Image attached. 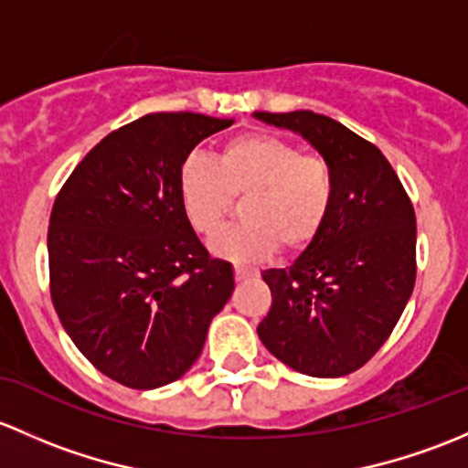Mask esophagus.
Segmentation results:
<instances>
[{
  "label": "esophagus",
  "instance_id": "obj_1",
  "mask_svg": "<svg viewBox=\"0 0 468 468\" xmlns=\"http://www.w3.org/2000/svg\"><path fill=\"white\" fill-rule=\"evenodd\" d=\"M234 277H236V282H245V279L252 277V270L243 268V266H234Z\"/></svg>",
  "mask_w": 468,
  "mask_h": 468
}]
</instances>
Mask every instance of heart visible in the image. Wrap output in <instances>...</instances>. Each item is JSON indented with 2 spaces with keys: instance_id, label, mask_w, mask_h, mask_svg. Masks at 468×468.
<instances>
[{
  "instance_id": "b5f03b06",
  "label": "heart",
  "mask_w": 468,
  "mask_h": 468,
  "mask_svg": "<svg viewBox=\"0 0 468 468\" xmlns=\"http://www.w3.org/2000/svg\"><path fill=\"white\" fill-rule=\"evenodd\" d=\"M177 194L191 228L211 234L234 196L243 223L211 236L209 248L236 263L259 261L274 248L297 252L315 240L331 214L335 177L320 155H302L288 139L266 133L239 134L220 148L218 157L191 153L177 171Z\"/></svg>"
}]
</instances>
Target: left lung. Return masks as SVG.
Segmentation results:
<instances>
[{
    "label": "left lung",
    "mask_w": 468,
    "mask_h": 468,
    "mask_svg": "<svg viewBox=\"0 0 468 468\" xmlns=\"http://www.w3.org/2000/svg\"><path fill=\"white\" fill-rule=\"evenodd\" d=\"M306 139L334 168L322 232L288 268L263 270L272 306L257 334L295 372L338 378L383 346L412 295L417 220L394 168L374 144L311 110L254 112Z\"/></svg>",
    "instance_id": "left-lung-1"
}]
</instances>
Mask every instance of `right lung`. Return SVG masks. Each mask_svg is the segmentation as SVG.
<instances>
[{"label":"right lung","mask_w":468,"mask_h":468,"mask_svg":"<svg viewBox=\"0 0 468 468\" xmlns=\"http://www.w3.org/2000/svg\"><path fill=\"white\" fill-rule=\"evenodd\" d=\"M234 119L155 112L101 139L49 218L51 300L80 354L133 389L185 377L234 291L186 220L177 171Z\"/></svg>","instance_id":"right-lung-1"}]
</instances>
